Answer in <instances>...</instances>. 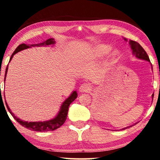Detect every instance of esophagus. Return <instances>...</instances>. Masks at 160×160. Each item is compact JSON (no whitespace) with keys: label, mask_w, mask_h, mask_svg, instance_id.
<instances>
[{"label":"esophagus","mask_w":160,"mask_h":160,"mask_svg":"<svg viewBox=\"0 0 160 160\" xmlns=\"http://www.w3.org/2000/svg\"><path fill=\"white\" fill-rule=\"evenodd\" d=\"M91 90V86L88 83H83L79 88V91L80 92H88Z\"/></svg>","instance_id":"esophagus-1"}]
</instances>
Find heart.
Here are the masks:
<instances>
[{
  "label": "heart",
  "instance_id": "1",
  "mask_svg": "<svg viewBox=\"0 0 160 160\" xmlns=\"http://www.w3.org/2000/svg\"><path fill=\"white\" fill-rule=\"evenodd\" d=\"M111 47L110 46L104 45V46H100L97 48L96 50H95V56H104L108 55V53L111 51ZM113 55H116L115 53Z\"/></svg>",
  "mask_w": 160,
  "mask_h": 160
}]
</instances>
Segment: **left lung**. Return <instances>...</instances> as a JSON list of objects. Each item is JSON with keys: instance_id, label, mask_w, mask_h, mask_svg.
I'll return each mask as SVG.
<instances>
[{"instance_id": "left-lung-1", "label": "left lung", "mask_w": 160, "mask_h": 160, "mask_svg": "<svg viewBox=\"0 0 160 160\" xmlns=\"http://www.w3.org/2000/svg\"><path fill=\"white\" fill-rule=\"evenodd\" d=\"M125 40H127L126 39H124ZM129 44L131 46V49H132V53L133 55H135V57H137L138 58H140V59L146 60L148 62H150V58L148 57L147 52H145V50L143 49V47L139 44L138 43H137L136 41H134V40H129ZM152 98H153V94L152 95ZM128 128V127H126ZM126 128H123L122 129H126Z\"/></svg>"}]
</instances>
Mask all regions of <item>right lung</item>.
I'll return each instance as SVG.
<instances>
[{
    "mask_svg": "<svg viewBox=\"0 0 160 160\" xmlns=\"http://www.w3.org/2000/svg\"><path fill=\"white\" fill-rule=\"evenodd\" d=\"M55 43H56V42L54 41V39H53V38H49V39L43 41V43H38V44H25V43H22V44L18 46L17 48L15 49V51H14L13 53L12 54V56H11L10 58V62L11 61V59H12L14 55H15L16 53H17L18 52H19V51H22L23 50V49H25L28 48H30V47H43V46L53 45ZM7 70H8V65H7L6 68V72H5L4 81H5V78H6V76H7ZM77 97H78V93H77L76 91H74L72 93H71V95H70L68 98L66 99L65 102L62 103L61 108H60L59 111H58V114L56 115V117L50 120L43 121V122H27V121H23L20 120L19 118L16 117L15 114L10 111L8 104H7V102H6L7 108V109H8L9 112H10L11 115L12 116V117H13V118L15 119V120L17 121L20 125H22V126H24L25 128H28V129L30 130H32V131L48 132V131H53V130L57 129V128H59L60 126H62V125L64 124V122H65L66 119H67V115H68V108L70 104H71V102H74L75 99L77 98Z\"/></svg>",
    "mask_w": 160,
    "mask_h": 160,
    "instance_id": "right-lung-1",
    "label": "right lung"
}]
</instances>
